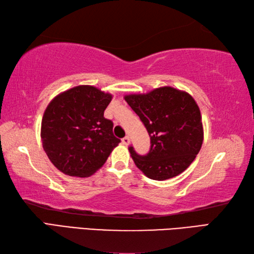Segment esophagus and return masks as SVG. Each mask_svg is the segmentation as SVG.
<instances>
[{"label":"esophagus","instance_id":"34e87169","mask_svg":"<svg viewBox=\"0 0 254 254\" xmlns=\"http://www.w3.org/2000/svg\"><path fill=\"white\" fill-rule=\"evenodd\" d=\"M122 144L126 145V146H127V145L130 144V137H128V136L123 137V138H122Z\"/></svg>","mask_w":254,"mask_h":254}]
</instances>
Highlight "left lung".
<instances>
[{"instance_id": "1", "label": "left lung", "mask_w": 254, "mask_h": 254, "mask_svg": "<svg viewBox=\"0 0 254 254\" xmlns=\"http://www.w3.org/2000/svg\"><path fill=\"white\" fill-rule=\"evenodd\" d=\"M124 99L141 119L150 136V149L139 156L128 150L137 168L149 179L163 181L182 174L201 149L202 116L193 97L170 86Z\"/></svg>"}]
</instances>
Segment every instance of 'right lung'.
Segmentation results:
<instances>
[{"label":"right lung","mask_w":254,"mask_h":254,"mask_svg":"<svg viewBox=\"0 0 254 254\" xmlns=\"http://www.w3.org/2000/svg\"><path fill=\"white\" fill-rule=\"evenodd\" d=\"M112 95L79 85L60 93L46 108L41 121L45 152L63 174L89 177L100 169L120 139L104 117Z\"/></svg>","instance_id":"obj_1"}]
</instances>
